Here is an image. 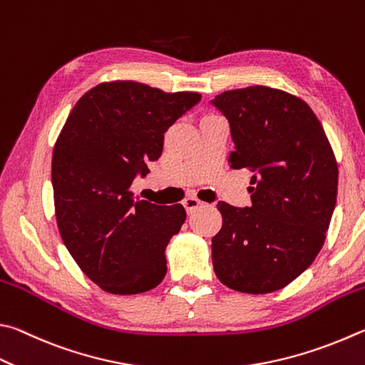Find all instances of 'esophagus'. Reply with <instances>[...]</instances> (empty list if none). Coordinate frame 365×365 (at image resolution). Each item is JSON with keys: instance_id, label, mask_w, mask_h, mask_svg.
Returning a JSON list of instances; mask_svg holds the SVG:
<instances>
[{"instance_id": "1", "label": "esophagus", "mask_w": 365, "mask_h": 365, "mask_svg": "<svg viewBox=\"0 0 365 365\" xmlns=\"http://www.w3.org/2000/svg\"><path fill=\"white\" fill-rule=\"evenodd\" d=\"M183 205H185V209H187L188 214H191V212L196 210L197 207H201L202 202H201L200 200H197V197L190 196V197H187V200L183 201Z\"/></svg>"}]
</instances>
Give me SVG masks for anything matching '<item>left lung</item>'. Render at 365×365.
<instances>
[{
  "label": "left lung",
  "instance_id": "8db88e82",
  "mask_svg": "<svg viewBox=\"0 0 365 365\" xmlns=\"http://www.w3.org/2000/svg\"><path fill=\"white\" fill-rule=\"evenodd\" d=\"M212 103L228 118L233 169L249 168L252 207L220 201L212 263L244 294L286 287L319 254L336 202L339 164L309 105L268 86L225 91Z\"/></svg>",
  "mask_w": 365,
  "mask_h": 365
}]
</instances>
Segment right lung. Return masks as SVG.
<instances>
[{"label": "right lung", "mask_w": 365, "mask_h": 365, "mask_svg": "<svg viewBox=\"0 0 365 365\" xmlns=\"http://www.w3.org/2000/svg\"><path fill=\"white\" fill-rule=\"evenodd\" d=\"M201 101L135 81L101 83L79 98L52 151L57 227L83 273L108 294L155 289L164 250L187 218L182 204L135 200L137 174L163 153L164 134Z\"/></svg>", "instance_id": "add662e5"}]
</instances>
